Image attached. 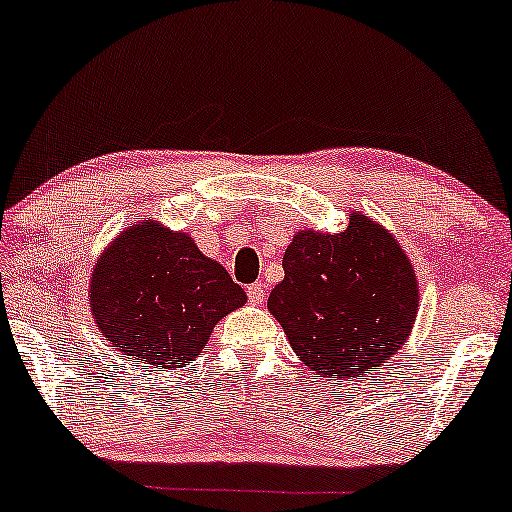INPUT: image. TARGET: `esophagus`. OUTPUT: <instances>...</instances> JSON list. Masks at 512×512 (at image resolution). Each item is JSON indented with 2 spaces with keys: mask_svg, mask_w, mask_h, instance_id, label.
<instances>
[{
  "mask_svg": "<svg viewBox=\"0 0 512 512\" xmlns=\"http://www.w3.org/2000/svg\"><path fill=\"white\" fill-rule=\"evenodd\" d=\"M246 294H248L250 303H253V305H262L264 298H266V289H264L262 282H255V285L248 287Z\"/></svg>",
  "mask_w": 512,
  "mask_h": 512,
  "instance_id": "obj_1",
  "label": "esophagus"
}]
</instances>
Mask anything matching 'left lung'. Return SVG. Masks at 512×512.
Returning <instances> with one entry per match:
<instances>
[{
    "instance_id": "1",
    "label": "left lung",
    "mask_w": 512,
    "mask_h": 512,
    "mask_svg": "<svg viewBox=\"0 0 512 512\" xmlns=\"http://www.w3.org/2000/svg\"><path fill=\"white\" fill-rule=\"evenodd\" d=\"M269 296L289 344L319 378L369 376L415 323L417 275L399 243L367 216L337 234L298 232Z\"/></svg>"
}]
</instances>
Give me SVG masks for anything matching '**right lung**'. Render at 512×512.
<instances>
[{
  "instance_id": "right-lung-1",
  "label": "right lung",
  "mask_w": 512,
  "mask_h": 512,
  "mask_svg": "<svg viewBox=\"0 0 512 512\" xmlns=\"http://www.w3.org/2000/svg\"><path fill=\"white\" fill-rule=\"evenodd\" d=\"M243 303L246 291L221 264L154 221L120 234L91 278L97 328L123 358L154 369L191 362L216 323Z\"/></svg>"
}]
</instances>
